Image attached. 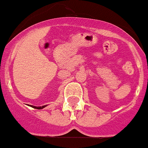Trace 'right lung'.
<instances>
[{
	"mask_svg": "<svg viewBox=\"0 0 148 148\" xmlns=\"http://www.w3.org/2000/svg\"><path fill=\"white\" fill-rule=\"evenodd\" d=\"M46 106H47V105H46ZM46 106H31V105H30V106H31V107L34 108V109H37V110H42V109H43V108L45 107Z\"/></svg>",
	"mask_w": 148,
	"mask_h": 148,
	"instance_id": "1",
	"label": "right lung"
}]
</instances>
